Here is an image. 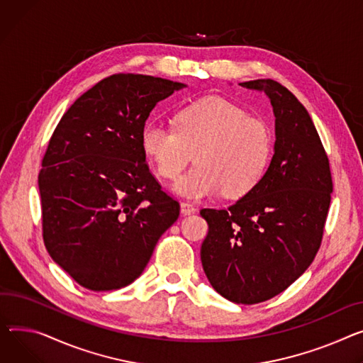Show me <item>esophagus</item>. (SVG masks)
<instances>
[{
  "label": "esophagus",
  "mask_w": 363,
  "mask_h": 363,
  "mask_svg": "<svg viewBox=\"0 0 363 363\" xmlns=\"http://www.w3.org/2000/svg\"><path fill=\"white\" fill-rule=\"evenodd\" d=\"M197 211V208L192 206L191 203H186V201H182L181 203V213L184 216H189V214H194Z\"/></svg>",
  "instance_id": "esophagus-1"
}]
</instances>
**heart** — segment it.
<instances>
[{
  "mask_svg": "<svg viewBox=\"0 0 363 363\" xmlns=\"http://www.w3.org/2000/svg\"><path fill=\"white\" fill-rule=\"evenodd\" d=\"M141 147L166 179H177L194 153L197 164L175 184L184 197H210L222 189L226 197H242L267 171L273 134L267 123L240 106L206 98L179 109L174 128L144 125Z\"/></svg>",
  "mask_w": 363,
  "mask_h": 363,
  "instance_id": "b5f03b06",
  "label": "heart"
}]
</instances>
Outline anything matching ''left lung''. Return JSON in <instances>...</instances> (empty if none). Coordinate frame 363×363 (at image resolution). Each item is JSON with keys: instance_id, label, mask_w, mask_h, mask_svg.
I'll list each match as a JSON object with an SVG mask.
<instances>
[{"instance_id": "1", "label": "left lung", "mask_w": 363, "mask_h": 363, "mask_svg": "<svg viewBox=\"0 0 363 363\" xmlns=\"http://www.w3.org/2000/svg\"><path fill=\"white\" fill-rule=\"evenodd\" d=\"M269 96L276 143L261 181L228 208H203V270L217 294L254 305L274 298L315 258L333 192L330 163L303 105L280 83H239Z\"/></svg>"}]
</instances>
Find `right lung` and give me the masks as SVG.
Masks as SVG:
<instances>
[{
	"label": "right lung",
	"instance_id": "add662e5",
	"mask_svg": "<svg viewBox=\"0 0 363 363\" xmlns=\"http://www.w3.org/2000/svg\"><path fill=\"white\" fill-rule=\"evenodd\" d=\"M182 83L109 76L58 123L38 177L45 247L89 291H115L146 269L179 216L149 171L141 131L152 109Z\"/></svg>",
	"mask_w": 363,
	"mask_h": 363
}]
</instances>
